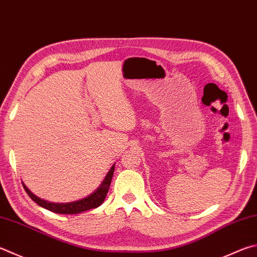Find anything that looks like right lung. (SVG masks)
<instances>
[{"mask_svg":"<svg viewBox=\"0 0 257 257\" xmlns=\"http://www.w3.org/2000/svg\"><path fill=\"white\" fill-rule=\"evenodd\" d=\"M113 173H114V165L111 167L109 173L106 174L105 179L103 180V182H102L99 188L96 189V191H94V192L86 198L78 200V201L68 202V203H55V202L46 201V200L40 199L32 193L31 191L25 185V183H22V185L23 188H25L28 195L31 198V200H34L38 206L47 209L49 211H53L55 213L76 214V213H81L83 211H86V210L97 208L100 204H102V202L104 201V199L106 197V193H108L109 191Z\"/></svg>","mask_w":257,"mask_h":257,"instance_id":"add662e5","label":"right lung"}]
</instances>
